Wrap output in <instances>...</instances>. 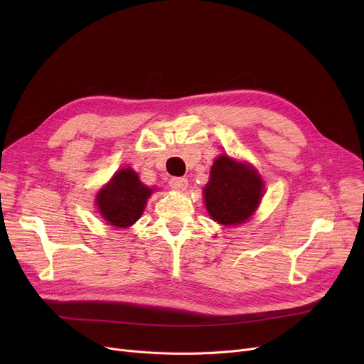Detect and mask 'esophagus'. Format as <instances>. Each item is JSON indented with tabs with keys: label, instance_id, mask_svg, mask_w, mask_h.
I'll return each mask as SVG.
<instances>
[{
	"label": "esophagus",
	"instance_id": "34e87169",
	"mask_svg": "<svg viewBox=\"0 0 364 364\" xmlns=\"http://www.w3.org/2000/svg\"><path fill=\"white\" fill-rule=\"evenodd\" d=\"M187 186H188V180L184 177H172L169 180V187L174 190H178V192H184Z\"/></svg>",
	"mask_w": 364,
	"mask_h": 364
}]
</instances>
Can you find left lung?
Here are the masks:
<instances>
[{
  "label": "left lung",
  "mask_w": 364,
  "mask_h": 364,
  "mask_svg": "<svg viewBox=\"0 0 364 364\" xmlns=\"http://www.w3.org/2000/svg\"><path fill=\"white\" fill-rule=\"evenodd\" d=\"M262 195L264 183L257 169L228 155L215 159L203 188L208 214L223 225H237L250 220Z\"/></svg>",
  "instance_id": "obj_1"
}]
</instances>
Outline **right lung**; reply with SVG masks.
I'll list each match as a JSON object with an SVG mask.
<instances>
[{
    "label": "right lung",
    "instance_id": "1",
    "mask_svg": "<svg viewBox=\"0 0 364 364\" xmlns=\"http://www.w3.org/2000/svg\"><path fill=\"white\" fill-rule=\"evenodd\" d=\"M153 188L146 187L131 168L119 169L95 196L99 213L113 227L127 228L136 223L146 208Z\"/></svg>",
    "mask_w": 364,
    "mask_h": 364
}]
</instances>
